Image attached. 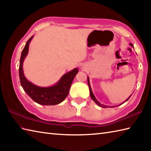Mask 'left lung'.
Returning a JSON list of instances; mask_svg holds the SVG:
<instances>
[{"instance_id":"8db88e82","label":"left lung","mask_w":151,"mask_h":151,"mask_svg":"<svg viewBox=\"0 0 151 151\" xmlns=\"http://www.w3.org/2000/svg\"><path fill=\"white\" fill-rule=\"evenodd\" d=\"M130 46H132V47H134V46H133V45L132 44V43H130ZM88 86H89V91H90V97H91V98L92 99V100L96 104H97L98 106H101V107H102V108H114V106H120V105H121L123 103H124V102H127L128 100H129V98L131 97V95L130 97L128 98L126 101H125L124 102H123V103L122 104H120L119 105H118V106H106V105H104V104H101L100 102H99L97 100V99L95 98V95H93V91H92V90H91V86H90V83H89V77L88 76Z\"/></svg>"}]
</instances>
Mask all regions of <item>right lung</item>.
<instances>
[{"label":"right lung","mask_w":151,"mask_h":151,"mask_svg":"<svg viewBox=\"0 0 151 151\" xmlns=\"http://www.w3.org/2000/svg\"><path fill=\"white\" fill-rule=\"evenodd\" d=\"M32 36L25 45L22 50L19 62V78L21 86L28 95L37 103L41 105H56L65 100L69 94V89L74 78L78 72V68H75L67 73L61 77L59 81L50 87H40L28 81L24 75L23 62L27 56L29 44L32 40Z\"/></svg>","instance_id":"add662e5"}]
</instances>
